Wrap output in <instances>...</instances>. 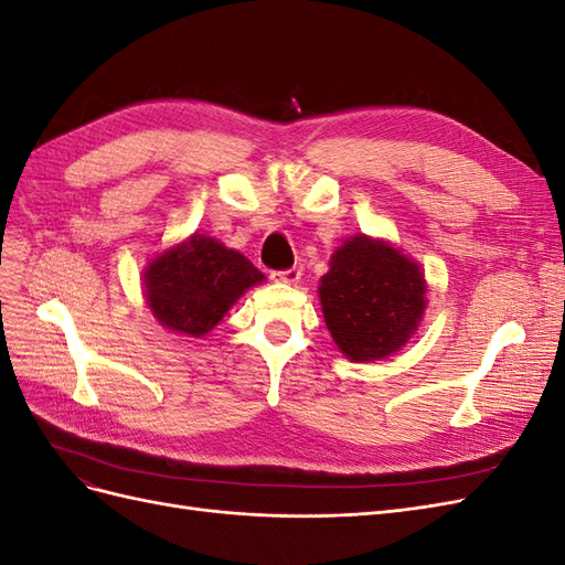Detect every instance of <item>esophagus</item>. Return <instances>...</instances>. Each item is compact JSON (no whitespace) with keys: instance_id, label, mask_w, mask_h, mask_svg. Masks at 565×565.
Returning <instances> with one entry per match:
<instances>
[{"instance_id":"obj_1","label":"esophagus","mask_w":565,"mask_h":565,"mask_svg":"<svg viewBox=\"0 0 565 565\" xmlns=\"http://www.w3.org/2000/svg\"><path fill=\"white\" fill-rule=\"evenodd\" d=\"M273 280H278V282H289V285H297L299 280H301V268L299 266H292V268H287V270H273V276H270Z\"/></svg>"}]
</instances>
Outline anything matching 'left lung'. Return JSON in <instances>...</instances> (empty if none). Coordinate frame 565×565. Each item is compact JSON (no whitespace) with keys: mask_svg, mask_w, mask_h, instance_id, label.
Returning <instances> with one entry per match:
<instances>
[{"mask_svg":"<svg viewBox=\"0 0 565 565\" xmlns=\"http://www.w3.org/2000/svg\"><path fill=\"white\" fill-rule=\"evenodd\" d=\"M324 324L353 363L382 361L407 344L426 309L419 264L386 241H344L320 278Z\"/></svg>","mask_w":565,"mask_h":565,"instance_id":"left-lung-1","label":"left lung"}]
</instances>
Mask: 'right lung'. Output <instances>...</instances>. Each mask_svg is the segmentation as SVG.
Segmentation results:
<instances>
[{
	"instance_id": "obj_1",
	"label": "right lung",
	"mask_w": 565,
	"mask_h": 565,
	"mask_svg": "<svg viewBox=\"0 0 565 565\" xmlns=\"http://www.w3.org/2000/svg\"><path fill=\"white\" fill-rule=\"evenodd\" d=\"M264 273L214 237L191 235L164 249L143 270L146 301L167 330L204 337Z\"/></svg>"
}]
</instances>
